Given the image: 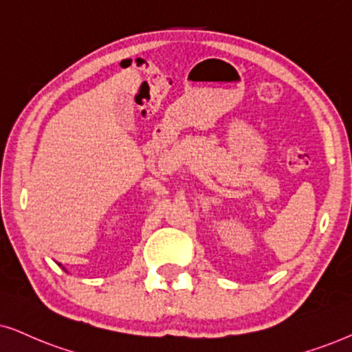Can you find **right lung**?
Masks as SVG:
<instances>
[{
	"label": "right lung",
	"mask_w": 352,
	"mask_h": 352,
	"mask_svg": "<svg viewBox=\"0 0 352 352\" xmlns=\"http://www.w3.org/2000/svg\"><path fill=\"white\" fill-rule=\"evenodd\" d=\"M59 265H60V264H59Z\"/></svg>",
	"instance_id": "obj_1"
}]
</instances>
